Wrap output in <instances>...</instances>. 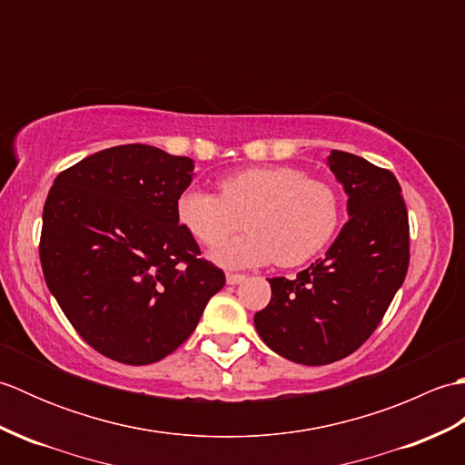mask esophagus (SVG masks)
<instances>
[{"instance_id": "34e87169", "label": "esophagus", "mask_w": 465, "mask_h": 465, "mask_svg": "<svg viewBox=\"0 0 465 465\" xmlns=\"http://www.w3.org/2000/svg\"><path fill=\"white\" fill-rule=\"evenodd\" d=\"M245 280V275H242V273H227L225 275V282L230 283V285H238V283H242Z\"/></svg>"}]
</instances>
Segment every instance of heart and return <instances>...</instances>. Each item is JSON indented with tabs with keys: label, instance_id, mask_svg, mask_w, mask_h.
<instances>
[{
	"label": "heart",
	"instance_id": "b5f03b06",
	"mask_svg": "<svg viewBox=\"0 0 465 465\" xmlns=\"http://www.w3.org/2000/svg\"><path fill=\"white\" fill-rule=\"evenodd\" d=\"M244 215L248 234L221 244ZM183 230L223 268H255L270 262L300 265L322 252L340 225V197L331 185L298 167L255 165L220 180V195L187 187L175 200Z\"/></svg>",
	"mask_w": 465,
	"mask_h": 465
}]
</instances>
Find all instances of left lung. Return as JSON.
Listing matches in <instances>:
<instances>
[{
    "label": "left lung",
    "instance_id": "left-lung-1",
    "mask_svg": "<svg viewBox=\"0 0 465 465\" xmlns=\"http://www.w3.org/2000/svg\"><path fill=\"white\" fill-rule=\"evenodd\" d=\"M328 165L348 195L350 220L323 260L293 280H268L272 300L253 315L263 343L303 365H325L358 350L410 265L408 210L396 175L338 150Z\"/></svg>",
    "mask_w": 465,
    "mask_h": 465
}]
</instances>
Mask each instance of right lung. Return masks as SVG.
Segmentation results:
<instances>
[{"mask_svg": "<svg viewBox=\"0 0 465 465\" xmlns=\"http://www.w3.org/2000/svg\"><path fill=\"white\" fill-rule=\"evenodd\" d=\"M193 160L127 143L62 172L44 205V278L75 331L127 365L163 360L190 338L225 275L175 215Z\"/></svg>", "mask_w": 465, "mask_h": 465, "instance_id": "1", "label": "right lung"}]
</instances>
